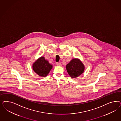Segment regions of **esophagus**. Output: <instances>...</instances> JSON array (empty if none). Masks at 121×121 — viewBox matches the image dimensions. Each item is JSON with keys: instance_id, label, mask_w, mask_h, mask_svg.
<instances>
[{"instance_id": "34e87169", "label": "esophagus", "mask_w": 121, "mask_h": 121, "mask_svg": "<svg viewBox=\"0 0 121 121\" xmlns=\"http://www.w3.org/2000/svg\"><path fill=\"white\" fill-rule=\"evenodd\" d=\"M56 64V65H57V66H61V64L60 63L57 62Z\"/></svg>"}]
</instances>
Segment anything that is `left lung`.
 Wrapping results in <instances>:
<instances>
[{
  "instance_id": "left-lung-1",
  "label": "left lung",
  "mask_w": 121,
  "mask_h": 121,
  "mask_svg": "<svg viewBox=\"0 0 121 121\" xmlns=\"http://www.w3.org/2000/svg\"><path fill=\"white\" fill-rule=\"evenodd\" d=\"M67 72L72 78H77L84 72V65L80 60L73 59L66 65Z\"/></svg>"
}]
</instances>
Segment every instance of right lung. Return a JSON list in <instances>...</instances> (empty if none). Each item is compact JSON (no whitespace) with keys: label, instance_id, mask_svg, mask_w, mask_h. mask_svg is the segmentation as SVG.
Listing matches in <instances>:
<instances>
[{"label":"right lung","instance_id":"1","mask_svg":"<svg viewBox=\"0 0 121 121\" xmlns=\"http://www.w3.org/2000/svg\"><path fill=\"white\" fill-rule=\"evenodd\" d=\"M33 69L37 74L41 77H46L52 68L47 60L43 57H41L34 63Z\"/></svg>","mask_w":121,"mask_h":121}]
</instances>
